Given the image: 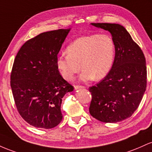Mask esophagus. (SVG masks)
Masks as SVG:
<instances>
[{
    "label": "esophagus",
    "instance_id": "obj_1",
    "mask_svg": "<svg viewBox=\"0 0 152 152\" xmlns=\"http://www.w3.org/2000/svg\"><path fill=\"white\" fill-rule=\"evenodd\" d=\"M83 88H85V86H82V85H75V89L78 90V89H83Z\"/></svg>",
    "mask_w": 152,
    "mask_h": 152
}]
</instances>
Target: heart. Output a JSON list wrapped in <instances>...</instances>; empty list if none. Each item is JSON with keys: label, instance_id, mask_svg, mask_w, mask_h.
<instances>
[{"label": "heart", "instance_id": "heart-1", "mask_svg": "<svg viewBox=\"0 0 152 152\" xmlns=\"http://www.w3.org/2000/svg\"><path fill=\"white\" fill-rule=\"evenodd\" d=\"M67 54L57 59V67L66 80L71 81L83 69V81L101 80L110 72L115 57V46L108 34H94L80 37L67 48ZM81 66H80V64Z\"/></svg>", "mask_w": 152, "mask_h": 152}]
</instances>
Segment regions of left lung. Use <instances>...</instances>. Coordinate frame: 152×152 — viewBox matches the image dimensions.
Returning a JSON list of instances; mask_svg holds the SVG:
<instances>
[{"label": "left lung", "mask_w": 152, "mask_h": 152, "mask_svg": "<svg viewBox=\"0 0 152 152\" xmlns=\"http://www.w3.org/2000/svg\"><path fill=\"white\" fill-rule=\"evenodd\" d=\"M108 31L115 42V59L110 72L90 87L89 111L97 120L116 123L131 117L138 108L146 88V59L130 34L118 23H92Z\"/></svg>", "instance_id": "obj_1"}]
</instances>
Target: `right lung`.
<instances>
[{
  "label": "right lung",
  "instance_id": "right-lung-1",
  "mask_svg": "<svg viewBox=\"0 0 152 152\" xmlns=\"http://www.w3.org/2000/svg\"><path fill=\"white\" fill-rule=\"evenodd\" d=\"M69 29L44 32L26 42L17 53L11 87L17 110L30 125L52 129L62 120L61 104L72 85L59 74L57 54Z\"/></svg>",
  "mask_w": 152,
  "mask_h": 152
}]
</instances>
